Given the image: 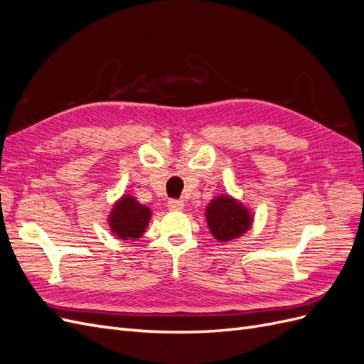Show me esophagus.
<instances>
[{"label":"esophagus","instance_id":"obj_1","mask_svg":"<svg viewBox=\"0 0 364 364\" xmlns=\"http://www.w3.org/2000/svg\"><path fill=\"white\" fill-rule=\"evenodd\" d=\"M183 206H185L183 200H178V199L168 200V208L171 209V211H182Z\"/></svg>","mask_w":364,"mask_h":364}]
</instances>
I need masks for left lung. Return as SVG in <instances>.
Wrapping results in <instances>:
<instances>
[{"mask_svg": "<svg viewBox=\"0 0 364 364\" xmlns=\"http://www.w3.org/2000/svg\"><path fill=\"white\" fill-rule=\"evenodd\" d=\"M206 223L213 237L226 243L246 234L252 228V211L229 194H220L206 206Z\"/></svg>", "mask_w": 364, "mask_h": 364, "instance_id": "8db88e82", "label": "left lung"}]
</instances>
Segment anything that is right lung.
<instances>
[{
	"mask_svg": "<svg viewBox=\"0 0 364 364\" xmlns=\"http://www.w3.org/2000/svg\"><path fill=\"white\" fill-rule=\"evenodd\" d=\"M151 209L139 203L132 194H123L107 215L109 228L119 240H138L150 223Z\"/></svg>",
	"mask_w": 364,
	"mask_h": 364,
	"instance_id": "add662e5",
	"label": "right lung"
}]
</instances>
